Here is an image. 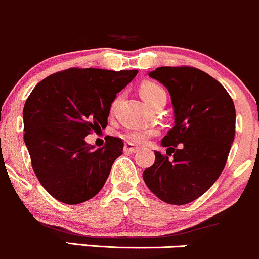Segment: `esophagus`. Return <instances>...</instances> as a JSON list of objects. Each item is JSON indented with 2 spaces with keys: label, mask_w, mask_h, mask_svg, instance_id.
Masks as SVG:
<instances>
[{
  "label": "esophagus",
  "mask_w": 259,
  "mask_h": 259,
  "mask_svg": "<svg viewBox=\"0 0 259 259\" xmlns=\"http://www.w3.org/2000/svg\"><path fill=\"white\" fill-rule=\"evenodd\" d=\"M124 152L126 153H136L137 152V147H135L133 144L126 143L124 144Z\"/></svg>",
  "instance_id": "1"
}]
</instances>
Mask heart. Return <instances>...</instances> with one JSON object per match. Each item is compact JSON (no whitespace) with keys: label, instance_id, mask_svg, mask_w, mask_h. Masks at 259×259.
Here are the masks:
<instances>
[{"label":"heart","instance_id":"1","mask_svg":"<svg viewBox=\"0 0 259 259\" xmlns=\"http://www.w3.org/2000/svg\"><path fill=\"white\" fill-rule=\"evenodd\" d=\"M140 93L142 97L144 99V101L148 105H153L158 101V100L166 97V91L162 85L158 84L154 81H146L141 85ZM118 99H116L115 101L111 105V110H115L116 105H117ZM158 133L157 130L153 128H131L123 133V138L127 142L133 144H144L147 143V141L149 138L153 137Z\"/></svg>","mask_w":259,"mask_h":259}]
</instances>
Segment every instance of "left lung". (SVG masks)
<instances>
[{
    "label": "left lung",
    "mask_w": 259,
    "mask_h": 259,
    "mask_svg": "<svg viewBox=\"0 0 259 259\" xmlns=\"http://www.w3.org/2000/svg\"><path fill=\"white\" fill-rule=\"evenodd\" d=\"M149 76L170 94L174 127L162 140L166 154L154 152L143 180L166 204H189L206 193L226 165L235 140V105L218 80L193 66H160Z\"/></svg>",
    "instance_id": "obj_1"
}]
</instances>
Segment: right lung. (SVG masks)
<instances>
[{
    "label": "right lung",
    "instance_id": "add662e5",
    "mask_svg": "<svg viewBox=\"0 0 259 259\" xmlns=\"http://www.w3.org/2000/svg\"><path fill=\"white\" fill-rule=\"evenodd\" d=\"M137 70L70 68L49 75L33 89L23 108L24 143L43 188L68 205L99 193L123 142L110 137L102 148L85 142L106 128L111 104Z\"/></svg>",
    "mask_w": 259,
    "mask_h": 259
}]
</instances>
